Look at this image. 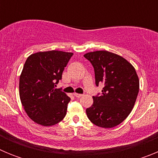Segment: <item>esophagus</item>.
Returning <instances> with one entry per match:
<instances>
[{
    "mask_svg": "<svg viewBox=\"0 0 158 158\" xmlns=\"http://www.w3.org/2000/svg\"><path fill=\"white\" fill-rule=\"evenodd\" d=\"M73 95H74V96L75 97H77V98H80V97H81V96H83L82 94H79V93H75Z\"/></svg>",
    "mask_w": 158,
    "mask_h": 158,
    "instance_id": "obj_1",
    "label": "esophagus"
}]
</instances>
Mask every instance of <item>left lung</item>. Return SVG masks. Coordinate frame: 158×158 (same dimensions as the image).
<instances>
[{
  "instance_id": "8db88e82",
  "label": "left lung",
  "mask_w": 158,
  "mask_h": 158,
  "mask_svg": "<svg viewBox=\"0 0 158 158\" xmlns=\"http://www.w3.org/2000/svg\"><path fill=\"white\" fill-rule=\"evenodd\" d=\"M84 57L94 68L96 86L104 85L101 94L93 96V105L86 109L88 118L100 127H114L133 109L139 91V77L133 65L114 53L97 51Z\"/></svg>"
}]
</instances>
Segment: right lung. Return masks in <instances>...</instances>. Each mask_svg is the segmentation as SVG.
I'll list each match as a JSON object with an SVG mask.
<instances>
[{
    "instance_id": "1",
    "label": "right lung",
    "mask_w": 158,
    "mask_h": 158,
    "mask_svg": "<svg viewBox=\"0 0 158 158\" xmlns=\"http://www.w3.org/2000/svg\"><path fill=\"white\" fill-rule=\"evenodd\" d=\"M73 53L59 51L38 52L27 58L19 77V97L30 118L50 127L62 120L70 98L55 89Z\"/></svg>"
}]
</instances>
